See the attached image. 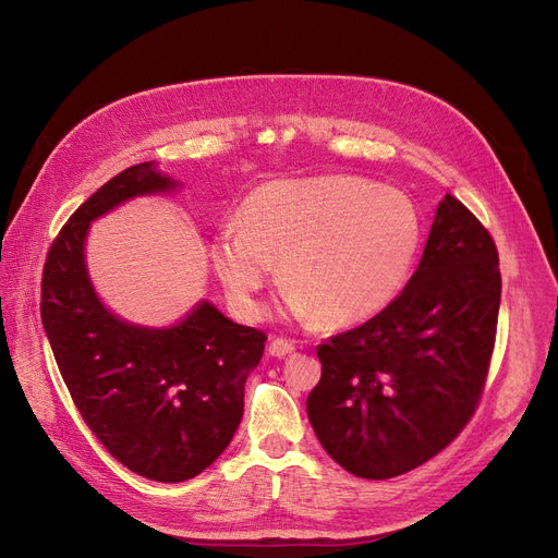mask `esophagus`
Returning a JSON list of instances; mask_svg holds the SVG:
<instances>
[{"label":"esophagus","instance_id":"obj_1","mask_svg":"<svg viewBox=\"0 0 558 558\" xmlns=\"http://www.w3.org/2000/svg\"><path fill=\"white\" fill-rule=\"evenodd\" d=\"M294 350H296L294 341L282 339V337H274L269 343V355H274V357H287L294 353Z\"/></svg>","mask_w":558,"mask_h":558}]
</instances>
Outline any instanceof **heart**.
Here are the masks:
<instances>
[{"label": "heart", "mask_w": 558, "mask_h": 558, "mask_svg": "<svg viewBox=\"0 0 558 558\" xmlns=\"http://www.w3.org/2000/svg\"><path fill=\"white\" fill-rule=\"evenodd\" d=\"M423 244V219L398 190L324 175L255 190L242 228L226 226L210 257L228 296L244 314L280 262V287L296 316L348 328L385 312L407 284Z\"/></svg>", "instance_id": "obj_1"}]
</instances>
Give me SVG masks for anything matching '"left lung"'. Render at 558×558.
<instances>
[{"label": "left lung", "instance_id": "left-lung-1", "mask_svg": "<svg viewBox=\"0 0 558 558\" xmlns=\"http://www.w3.org/2000/svg\"><path fill=\"white\" fill-rule=\"evenodd\" d=\"M500 294L493 238L446 194L402 294L316 348L307 416L326 452L355 477L391 480L448 448L480 404Z\"/></svg>", "mask_w": 558, "mask_h": 558}]
</instances>
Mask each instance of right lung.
<instances>
[{
    "instance_id": "obj_1",
    "label": "right lung",
    "mask_w": 558,
    "mask_h": 558,
    "mask_svg": "<svg viewBox=\"0 0 558 558\" xmlns=\"http://www.w3.org/2000/svg\"><path fill=\"white\" fill-rule=\"evenodd\" d=\"M179 183L140 162L101 185L68 219L43 269V326L85 425L129 471L165 484L203 473L232 441L244 385L267 335L201 301L181 324L154 330L110 314L87 278L90 221Z\"/></svg>"
}]
</instances>
